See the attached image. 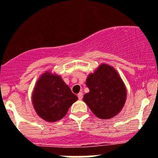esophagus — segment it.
I'll return each instance as SVG.
<instances>
[{
    "label": "esophagus",
    "mask_w": 158,
    "mask_h": 158,
    "mask_svg": "<svg viewBox=\"0 0 158 158\" xmlns=\"http://www.w3.org/2000/svg\"><path fill=\"white\" fill-rule=\"evenodd\" d=\"M78 98H79V100H82L83 99V93L80 92L78 94Z\"/></svg>",
    "instance_id": "obj_1"
}]
</instances>
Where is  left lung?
Returning <instances> with one entry per match:
<instances>
[{"label": "left lung", "instance_id": "1", "mask_svg": "<svg viewBox=\"0 0 158 158\" xmlns=\"http://www.w3.org/2000/svg\"><path fill=\"white\" fill-rule=\"evenodd\" d=\"M86 85L90 91L84 94L83 102L98 118H112L123 110L127 87L112 66L100 64L94 73L87 75Z\"/></svg>", "mask_w": 158, "mask_h": 158}]
</instances>
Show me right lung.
I'll list each match as a JSON object with an SVG mask.
<instances>
[{
  "label": "right lung",
  "instance_id": "right-lung-1",
  "mask_svg": "<svg viewBox=\"0 0 158 158\" xmlns=\"http://www.w3.org/2000/svg\"><path fill=\"white\" fill-rule=\"evenodd\" d=\"M77 100V96L71 92L61 76L50 71L41 74L31 94L35 112L48 123L62 119Z\"/></svg>",
  "mask_w": 158,
  "mask_h": 158
}]
</instances>
